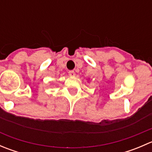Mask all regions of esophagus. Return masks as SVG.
<instances>
[{"mask_svg":"<svg viewBox=\"0 0 152 152\" xmlns=\"http://www.w3.org/2000/svg\"><path fill=\"white\" fill-rule=\"evenodd\" d=\"M68 74L70 75V76H75V72L74 70H69Z\"/></svg>","mask_w":152,"mask_h":152,"instance_id":"esophagus-1","label":"esophagus"}]
</instances>
